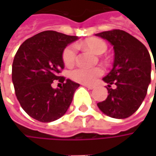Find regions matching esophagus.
Returning <instances> with one entry per match:
<instances>
[{"label":"esophagus","instance_id":"1","mask_svg":"<svg viewBox=\"0 0 156 156\" xmlns=\"http://www.w3.org/2000/svg\"><path fill=\"white\" fill-rule=\"evenodd\" d=\"M83 86H85L86 87H87L88 89H93L94 86V85H87V84H83Z\"/></svg>","mask_w":156,"mask_h":156}]
</instances>
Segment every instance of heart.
I'll return each mask as SVG.
<instances>
[{
  "label": "heart",
  "mask_w": 156,
  "mask_h": 156,
  "mask_svg": "<svg viewBox=\"0 0 156 156\" xmlns=\"http://www.w3.org/2000/svg\"><path fill=\"white\" fill-rule=\"evenodd\" d=\"M83 46L90 49L94 53L101 55L106 52L108 45L106 41L100 38H89L83 42ZM62 61L66 66H72L75 63L76 58V47L73 44L67 46L62 51ZM104 74L103 69L100 67L95 68H82L79 67L73 69L69 72V77L73 81L83 83V84H91L98 77Z\"/></svg>",
  "instance_id": "b5f03b06"
}]
</instances>
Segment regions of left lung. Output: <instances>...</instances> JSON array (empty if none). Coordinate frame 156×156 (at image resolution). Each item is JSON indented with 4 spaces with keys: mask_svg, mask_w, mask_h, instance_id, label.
Segmentation results:
<instances>
[{
    "mask_svg": "<svg viewBox=\"0 0 156 156\" xmlns=\"http://www.w3.org/2000/svg\"><path fill=\"white\" fill-rule=\"evenodd\" d=\"M96 35L108 40L115 49L113 69L103 78L108 84V95L97 106L108 116L128 118L140 108L147 94L151 81L150 55L139 40L123 30L113 29Z\"/></svg>",
    "mask_w": 156,
    "mask_h": 156,
    "instance_id": "1",
    "label": "left lung"
}]
</instances>
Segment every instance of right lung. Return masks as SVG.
Wrapping results in <instances>:
<instances>
[{"label": "right lung", "instance_id": "obj_1", "mask_svg": "<svg viewBox=\"0 0 156 156\" xmlns=\"http://www.w3.org/2000/svg\"><path fill=\"white\" fill-rule=\"evenodd\" d=\"M77 36L44 31L27 39L15 54L12 81L17 100L29 116L41 122H54L67 112L80 85L65 80L62 51ZM55 80L63 83L55 90Z\"/></svg>", "mask_w": 156, "mask_h": 156}]
</instances>
